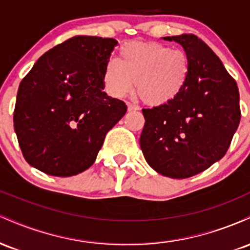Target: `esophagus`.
Listing matches in <instances>:
<instances>
[{"label":"esophagus","mask_w":250,"mask_h":250,"mask_svg":"<svg viewBox=\"0 0 250 250\" xmlns=\"http://www.w3.org/2000/svg\"><path fill=\"white\" fill-rule=\"evenodd\" d=\"M127 105H128V110L129 111H133V110H139V105L134 104V103L131 102H127Z\"/></svg>","instance_id":"esophagus-1"}]
</instances>
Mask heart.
<instances>
[{
  "label": "heart",
  "instance_id": "obj_1",
  "mask_svg": "<svg viewBox=\"0 0 250 250\" xmlns=\"http://www.w3.org/2000/svg\"><path fill=\"white\" fill-rule=\"evenodd\" d=\"M191 71L188 54L156 42H127L119 60H109L102 81L108 95L121 99L135 87L150 105H163L180 96Z\"/></svg>",
  "mask_w": 250,
  "mask_h": 250
}]
</instances>
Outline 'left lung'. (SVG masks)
<instances>
[{
  "instance_id": "left-lung-1",
  "label": "left lung",
  "mask_w": 250,
  "mask_h": 250,
  "mask_svg": "<svg viewBox=\"0 0 250 250\" xmlns=\"http://www.w3.org/2000/svg\"><path fill=\"white\" fill-rule=\"evenodd\" d=\"M180 43L191 71L186 88L167 104L142 109L140 146L157 173L187 179L225 156L241 120L236 81L216 54L193 34L163 37Z\"/></svg>"
}]
</instances>
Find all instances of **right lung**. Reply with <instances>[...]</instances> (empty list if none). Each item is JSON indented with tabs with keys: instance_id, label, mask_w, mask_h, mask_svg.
Here are the masks:
<instances>
[{
	"instance_id": "1",
	"label": "right lung",
	"mask_w": 250,
	"mask_h": 250,
	"mask_svg": "<svg viewBox=\"0 0 250 250\" xmlns=\"http://www.w3.org/2000/svg\"><path fill=\"white\" fill-rule=\"evenodd\" d=\"M117 41L77 35L37 60L17 91L14 128L25 161L53 176L95 162L127 105L103 91V69Z\"/></svg>"
}]
</instances>
